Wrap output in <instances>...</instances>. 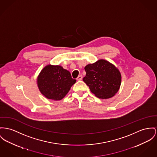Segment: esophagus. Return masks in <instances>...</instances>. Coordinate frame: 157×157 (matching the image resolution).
Instances as JSON below:
<instances>
[{
	"label": "esophagus",
	"instance_id": "1",
	"mask_svg": "<svg viewBox=\"0 0 157 157\" xmlns=\"http://www.w3.org/2000/svg\"><path fill=\"white\" fill-rule=\"evenodd\" d=\"M82 78H83L82 75H78V77L77 78V81H80V80H82Z\"/></svg>",
	"mask_w": 157,
	"mask_h": 157
}]
</instances>
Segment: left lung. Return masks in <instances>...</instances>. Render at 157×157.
I'll return each mask as SVG.
<instances>
[{"instance_id": "1", "label": "left lung", "mask_w": 157, "mask_h": 157, "mask_svg": "<svg viewBox=\"0 0 157 157\" xmlns=\"http://www.w3.org/2000/svg\"><path fill=\"white\" fill-rule=\"evenodd\" d=\"M86 72L83 79L92 93L98 98L109 99L120 89L121 75L114 64L103 59L84 67Z\"/></svg>"}]
</instances>
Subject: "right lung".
<instances>
[{"instance_id":"right-lung-1","label":"right lung","mask_w":157,"mask_h":157,"mask_svg":"<svg viewBox=\"0 0 157 157\" xmlns=\"http://www.w3.org/2000/svg\"><path fill=\"white\" fill-rule=\"evenodd\" d=\"M75 82L70 71L61 65L51 64L42 69L37 78L40 93L47 99L53 101L63 99Z\"/></svg>"}]
</instances>
